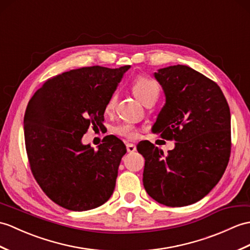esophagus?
<instances>
[{
  "label": "esophagus",
  "mask_w": 250,
  "mask_h": 250,
  "mask_svg": "<svg viewBox=\"0 0 250 250\" xmlns=\"http://www.w3.org/2000/svg\"><path fill=\"white\" fill-rule=\"evenodd\" d=\"M126 151L130 152V153L136 151V146H135V145H133V144H130V143L126 144Z\"/></svg>",
  "instance_id": "esophagus-1"
}]
</instances>
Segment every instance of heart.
I'll list each match as a JSON object with an SVG mask.
<instances>
[{
	"instance_id": "heart-1",
	"label": "heart",
	"mask_w": 250,
	"mask_h": 250,
	"mask_svg": "<svg viewBox=\"0 0 250 250\" xmlns=\"http://www.w3.org/2000/svg\"><path fill=\"white\" fill-rule=\"evenodd\" d=\"M132 91L139 101L144 103L149 97L159 95V86L152 79L145 75H138L132 83ZM116 96L113 95L108 99L105 105V112H111L115 106ZM113 132L116 135L123 136L127 139H135L138 136V131L134 125L130 124H119L113 127Z\"/></svg>"
}]
</instances>
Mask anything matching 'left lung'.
Returning <instances> with one entry per match:
<instances>
[{
    "mask_svg": "<svg viewBox=\"0 0 250 250\" xmlns=\"http://www.w3.org/2000/svg\"><path fill=\"white\" fill-rule=\"evenodd\" d=\"M166 102L152 131L176 141L165 154L148 141L137 145L145 158L143 183L148 195L167 207L199 201L218 183L231 153V116L219 86L184 65L154 73Z\"/></svg>",
    "mask_w": 250,
    "mask_h": 250,
    "instance_id": "left-lung-1",
    "label": "left lung"
}]
</instances>
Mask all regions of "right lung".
Returning <instances> with one entry per match:
<instances>
[{
    "mask_svg": "<svg viewBox=\"0 0 250 250\" xmlns=\"http://www.w3.org/2000/svg\"><path fill=\"white\" fill-rule=\"evenodd\" d=\"M130 66L74 69L46 80L27 104L24 139L33 176L67 210L87 211L111 198L126 149L114 135L98 150L83 145L90 125H102L105 105Z\"/></svg>",
    "mask_w": 250,
    "mask_h": 250,
    "instance_id": "add662e5",
    "label": "right lung"
}]
</instances>
